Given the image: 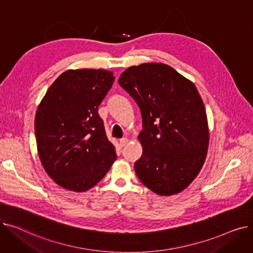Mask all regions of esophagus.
<instances>
[{"instance_id": "obj_1", "label": "esophagus", "mask_w": 253, "mask_h": 253, "mask_svg": "<svg viewBox=\"0 0 253 253\" xmlns=\"http://www.w3.org/2000/svg\"><path fill=\"white\" fill-rule=\"evenodd\" d=\"M127 142H128L127 138H122V139H120V147H121V148L125 147V145L127 144Z\"/></svg>"}]
</instances>
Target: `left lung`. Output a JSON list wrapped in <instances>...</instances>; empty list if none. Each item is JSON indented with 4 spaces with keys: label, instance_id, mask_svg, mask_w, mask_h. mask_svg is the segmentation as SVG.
<instances>
[{
    "label": "left lung",
    "instance_id": "obj_1",
    "mask_svg": "<svg viewBox=\"0 0 253 253\" xmlns=\"http://www.w3.org/2000/svg\"><path fill=\"white\" fill-rule=\"evenodd\" d=\"M119 84L142 118L137 177L158 195L183 191L202 169L209 143L205 106L196 86L164 63L130 66Z\"/></svg>",
    "mask_w": 253,
    "mask_h": 253
}]
</instances>
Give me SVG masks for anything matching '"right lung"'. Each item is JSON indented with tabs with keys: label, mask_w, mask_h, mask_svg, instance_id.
<instances>
[{
	"label": "right lung",
	"mask_w": 253,
	"mask_h": 253,
	"mask_svg": "<svg viewBox=\"0 0 253 253\" xmlns=\"http://www.w3.org/2000/svg\"><path fill=\"white\" fill-rule=\"evenodd\" d=\"M115 81L105 70L62 73L39 104L35 132L40 160L60 187L85 192L116 161L115 147L105 134L98 106Z\"/></svg>",
	"instance_id": "add662e5"
}]
</instances>
